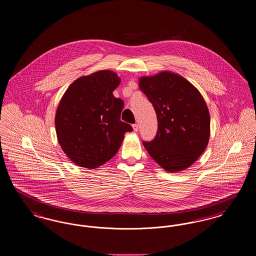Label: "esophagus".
Returning a JSON list of instances; mask_svg holds the SVG:
<instances>
[{"instance_id":"1","label":"esophagus","mask_w":256,"mask_h":256,"mask_svg":"<svg viewBox=\"0 0 256 256\" xmlns=\"http://www.w3.org/2000/svg\"><path fill=\"white\" fill-rule=\"evenodd\" d=\"M132 128H134V132H138L139 126H138V124H134V126H132Z\"/></svg>"}]
</instances>
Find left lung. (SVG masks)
<instances>
[{
  "label": "left lung",
  "mask_w": 256,
  "mask_h": 256,
  "mask_svg": "<svg viewBox=\"0 0 256 256\" xmlns=\"http://www.w3.org/2000/svg\"><path fill=\"white\" fill-rule=\"evenodd\" d=\"M139 87L154 106L158 122L156 137L143 142L146 152L164 170H185L208 144L210 116L204 98L188 80L170 72L143 76Z\"/></svg>",
  "instance_id": "left-lung-1"
}]
</instances>
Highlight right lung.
Returning <instances> with one entry per match:
<instances>
[{
    "mask_svg": "<svg viewBox=\"0 0 256 256\" xmlns=\"http://www.w3.org/2000/svg\"><path fill=\"white\" fill-rule=\"evenodd\" d=\"M112 71H98L76 80L64 93L56 114V135L74 164L98 168L120 148L130 124L120 120L124 102L112 92L120 84Z\"/></svg>",
    "mask_w": 256,
    "mask_h": 256,
    "instance_id": "1",
    "label": "right lung"
}]
</instances>
